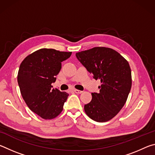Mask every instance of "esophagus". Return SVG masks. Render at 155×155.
I'll use <instances>...</instances> for the list:
<instances>
[{
	"mask_svg": "<svg viewBox=\"0 0 155 155\" xmlns=\"http://www.w3.org/2000/svg\"><path fill=\"white\" fill-rule=\"evenodd\" d=\"M74 91L76 94H81V93H83L82 91L78 90H74Z\"/></svg>",
	"mask_w": 155,
	"mask_h": 155,
	"instance_id": "obj_1",
	"label": "esophagus"
}]
</instances>
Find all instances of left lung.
I'll use <instances>...</instances> for the list:
<instances>
[{
  "label": "left lung",
  "instance_id": "obj_1",
  "mask_svg": "<svg viewBox=\"0 0 155 155\" xmlns=\"http://www.w3.org/2000/svg\"><path fill=\"white\" fill-rule=\"evenodd\" d=\"M76 57L96 80H101L99 93H91L92 99L84 110L96 122H107L124 107L132 85L131 70L121 54L106 47L94 48L76 53Z\"/></svg>",
  "mask_w": 155,
  "mask_h": 155
}]
</instances>
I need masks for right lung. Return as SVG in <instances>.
<instances>
[{
    "instance_id": "add662e5",
    "label": "right lung",
    "mask_w": 155,
    "mask_h": 155,
    "mask_svg": "<svg viewBox=\"0 0 155 155\" xmlns=\"http://www.w3.org/2000/svg\"><path fill=\"white\" fill-rule=\"evenodd\" d=\"M72 52L41 48L28 55L20 65L18 83L21 94L31 111L41 118L51 120L61 114L69 94L52 89L51 84L61 68V62Z\"/></svg>"
}]
</instances>
